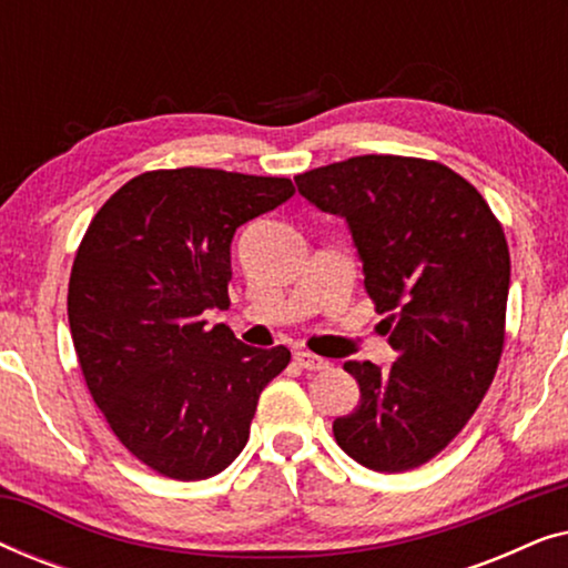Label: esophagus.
<instances>
[{
	"label": "esophagus",
	"mask_w": 568,
	"mask_h": 568,
	"mask_svg": "<svg viewBox=\"0 0 568 568\" xmlns=\"http://www.w3.org/2000/svg\"><path fill=\"white\" fill-rule=\"evenodd\" d=\"M294 362H297L300 367L307 369V372H321V369L331 367L328 359H323V356H315L310 352H297V354H294Z\"/></svg>",
	"instance_id": "obj_1"
}]
</instances>
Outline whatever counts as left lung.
<instances>
[{"instance_id": "1", "label": "left lung", "mask_w": 568, "mask_h": 568, "mask_svg": "<svg viewBox=\"0 0 568 568\" xmlns=\"http://www.w3.org/2000/svg\"><path fill=\"white\" fill-rule=\"evenodd\" d=\"M344 216L398 359L346 362L359 406L333 422L348 457L403 473L439 455L494 383L504 348L509 247L484 196L442 162L362 154L294 178Z\"/></svg>"}]
</instances>
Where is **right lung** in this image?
<instances>
[{"label":"right lung","mask_w":568,"mask_h":568,"mask_svg":"<svg viewBox=\"0 0 568 568\" xmlns=\"http://www.w3.org/2000/svg\"><path fill=\"white\" fill-rule=\"evenodd\" d=\"M290 178L212 168L131 178L92 216L69 276V328L108 426L160 476L204 480L243 453L261 390L286 346L240 344L227 310L240 224L286 199Z\"/></svg>","instance_id":"obj_1"}]
</instances>
